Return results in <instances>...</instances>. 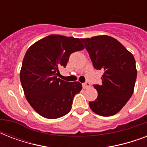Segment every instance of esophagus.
<instances>
[{
	"label": "esophagus",
	"mask_w": 147,
	"mask_h": 147,
	"mask_svg": "<svg viewBox=\"0 0 147 147\" xmlns=\"http://www.w3.org/2000/svg\"><path fill=\"white\" fill-rule=\"evenodd\" d=\"M82 87H83V88H84V89H87V88H88L91 87V85H90L89 82L83 83Z\"/></svg>",
	"instance_id": "34e87169"
}]
</instances>
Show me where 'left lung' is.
<instances>
[{
    "label": "left lung",
    "instance_id": "1",
    "mask_svg": "<svg viewBox=\"0 0 147 147\" xmlns=\"http://www.w3.org/2000/svg\"><path fill=\"white\" fill-rule=\"evenodd\" d=\"M94 69L103 70L101 85H94L98 98L90 101L93 112L112 116L127 104L134 90L137 71L134 57L116 39L107 35L82 39Z\"/></svg>",
    "mask_w": 147,
    "mask_h": 147
}]
</instances>
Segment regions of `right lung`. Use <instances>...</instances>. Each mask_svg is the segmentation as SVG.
I'll use <instances>...</instances> for the list:
<instances>
[{
    "label": "right lung",
    "mask_w": 147,
    "mask_h": 147,
    "mask_svg": "<svg viewBox=\"0 0 147 147\" xmlns=\"http://www.w3.org/2000/svg\"><path fill=\"white\" fill-rule=\"evenodd\" d=\"M85 49L80 39L49 35L33 43L23 60L20 78L26 100L43 117L56 119L68 114L73 98L82 89L78 82L61 80L71 53Z\"/></svg>",
    "instance_id": "obj_1"
}]
</instances>
